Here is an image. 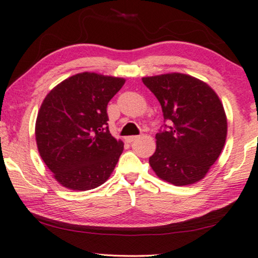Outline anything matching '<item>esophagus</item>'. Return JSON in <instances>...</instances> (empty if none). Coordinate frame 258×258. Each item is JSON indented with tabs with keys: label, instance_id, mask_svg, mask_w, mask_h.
Returning <instances> with one entry per match:
<instances>
[{
	"label": "esophagus",
	"instance_id": "esophagus-1",
	"mask_svg": "<svg viewBox=\"0 0 258 258\" xmlns=\"http://www.w3.org/2000/svg\"><path fill=\"white\" fill-rule=\"evenodd\" d=\"M137 138H138V136H128V137H125V142L126 143H132V142L136 141Z\"/></svg>",
	"mask_w": 258,
	"mask_h": 258
}]
</instances>
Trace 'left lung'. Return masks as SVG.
<instances>
[{
	"label": "left lung",
	"mask_w": 258,
	"mask_h": 258,
	"mask_svg": "<svg viewBox=\"0 0 258 258\" xmlns=\"http://www.w3.org/2000/svg\"><path fill=\"white\" fill-rule=\"evenodd\" d=\"M162 106L166 132L156 134L151 169L174 186L206 177L225 147L227 116L221 100L205 81L184 73L142 78Z\"/></svg>",
	"instance_id": "8db88e82"
}]
</instances>
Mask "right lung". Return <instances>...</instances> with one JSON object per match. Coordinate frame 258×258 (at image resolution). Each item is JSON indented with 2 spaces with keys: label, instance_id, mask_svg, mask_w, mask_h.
<instances>
[{
  "label": "right lung",
  "instance_id": "obj_1",
  "mask_svg": "<svg viewBox=\"0 0 258 258\" xmlns=\"http://www.w3.org/2000/svg\"><path fill=\"white\" fill-rule=\"evenodd\" d=\"M125 79L94 72L74 74L43 100L35 135L43 162L72 191L99 187L110 177L123 142L110 135L107 104Z\"/></svg>",
  "mask_w": 258,
  "mask_h": 258
}]
</instances>
